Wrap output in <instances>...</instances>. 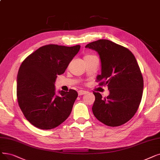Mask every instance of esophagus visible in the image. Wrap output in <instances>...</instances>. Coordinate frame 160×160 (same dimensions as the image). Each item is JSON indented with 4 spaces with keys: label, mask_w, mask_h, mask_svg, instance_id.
<instances>
[{
    "label": "esophagus",
    "mask_w": 160,
    "mask_h": 160,
    "mask_svg": "<svg viewBox=\"0 0 160 160\" xmlns=\"http://www.w3.org/2000/svg\"><path fill=\"white\" fill-rule=\"evenodd\" d=\"M87 92V91H82V90H80L78 91V94L79 95H82V94H85Z\"/></svg>",
    "instance_id": "34e87169"
}]
</instances>
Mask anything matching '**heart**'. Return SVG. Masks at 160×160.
Instances as JSON below:
<instances>
[{
  "label": "heart",
  "mask_w": 160,
  "mask_h": 160,
  "mask_svg": "<svg viewBox=\"0 0 160 160\" xmlns=\"http://www.w3.org/2000/svg\"><path fill=\"white\" fill-rule=\"evenodd\" d=\"M91 56V55H87V56Z\"/></svg>",
  "instance_id": "obj_1"
}]
</instances>
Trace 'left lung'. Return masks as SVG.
Returning a JSON list of instances; mask_svg holds the SVG:
<instances>
[{
    "label": "left lung",
    "mask_w": 160,
    "mask_h": 160,
    "mask_svg": "<svg viewBox=\"0 0 160 160\" xmlns=\"http://www.w3.org/2000/svg\"><path fill=\"white\" fill-rule=\"evenodd\" d=\"M85 48L98 53L102 73L96 81L110 90L104 98L93 91L94 116L110 127L125 124L135 116L143 92V78L135 56L128 48L106 39L88 43Z\"/></svg>",
    "instance_id": "obj_1"
}]
</instances>
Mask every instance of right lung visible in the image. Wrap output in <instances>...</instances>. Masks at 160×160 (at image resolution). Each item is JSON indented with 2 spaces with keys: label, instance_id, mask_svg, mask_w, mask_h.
<instances>
[{
  "label": "right lung",
  "instance_id": "obj_1",
  "mask_svg": "<svg viewBox=\"0 0 160 160\" xmlns=\"http://www.w3.org/2000/svg\"><path fill=\"white\" fill-rule=\"evenodd\" d=\"M80 45L47 44L25 58L17 77V99L25 118L37 128L48 130L62 124L70 115L78 92L69 89L56 94L57 75L65 72Z\"/></svg>",
  "mask_w": 160,
  "mask_h": 160
}]
</instances>
